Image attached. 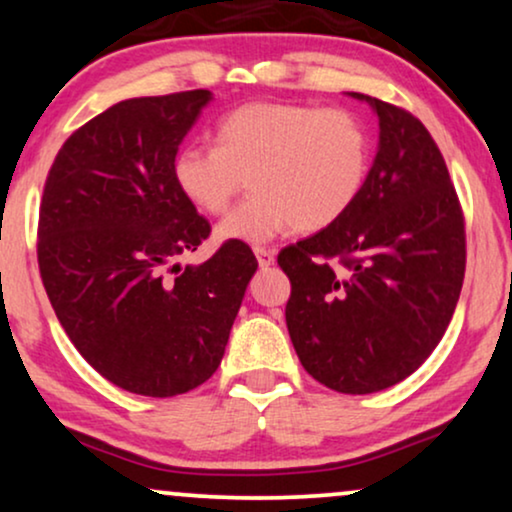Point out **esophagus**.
<instances>
[{
    "label": "esophagus",
    "mask_w": 512,
    "mask_h": 512,
    "mask_svg": "<svg viewBox=\"0 0 512 512\" xmlns=\"http://www.w3.org/2000/svg\"><path fill=\"white\" fill-rule=\"evenodd\" d=\"M255 257H257V264H260V269H269L276 260V252L269 248H255Z\"/></svg>",
    "instance_id": "esophagus-1"
}]
</instances>
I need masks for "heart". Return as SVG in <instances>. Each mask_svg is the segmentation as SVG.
I'll list each match as a JSON object with an SVG mask.
<instances>
[{
    "label": "heart",
    "instance_id": "heart-1",
    "mask_svg": "<svg viewBox=\"0 0 512 512\" xmlns=\"http://www.w3.org/2000/svg\"><path fill=\"white\" fill-rule=\"evenodd\" d=\"M217 146L191 141L174 155L179 191L208 215H224L222 241L264 243L283 231H321L357 203L371 165L368 129L345 108L252 101L219 118Z\"/></svg>",
    "mask_w": 512,
    "mask_h": 512
}]
</instances>
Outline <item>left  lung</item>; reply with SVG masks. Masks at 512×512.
<instances>
[{
    "label": "left lung",
    "mask_w": 512,
    "mask_h": 512,
    "mask_svg": "<svg viewBox=\"0 0 512 512\" xmlns=\"http://www.w3.org/2000/svg\"><path fill=\"white\" fill-rule=\"evenodd\" d=\"M378 153L357 203L278 252L286 323L304 371L342 394H371L416 371L454 316L465 224L435 139L404 108L366 94Z\"/></svg>",
    "instance_id": "1"
}]
</instances>
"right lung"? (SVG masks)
Returning a JSON list of instances; mask_svg holds the SVG:
<instances>
[{
  "label": "right lung",
  "mask_w": 512,
  "mask_h": 512,
  "mask_svg": "<svg viewBox=\"0 0 512 512\" xmlns=\"http://www.w3.org/2000/svg\"><path fill=\"white\" fill-rule=\"evenodd\" d=\"M210 99L193 89L115 103L70 134L44 184L37 262L51 307L103 378L144 397L217 371L257 271L241 241L198 267L172 264L210 236L172 174Z\"/></svg>",
  "instance_id": "1"
}]
</instances>
